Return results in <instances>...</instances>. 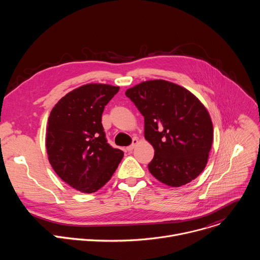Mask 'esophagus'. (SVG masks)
Masks as SVG:
<instances>
[{
  "instance_id": "34e87169",
  "label": "esophagus",
  "mask_w": 260,
  "mask_h": 260,
  "mask_svg": "<svg viewBox=\"0 0 260 260\" xmlns=\"http://www.w3.org/2000/svg\"><path fill=\"white\" fill-rule=\"evenodd\" d=\"M138 144V139H133V143H132V145H129L128 147H126V150L127 151H133V149H134V148L136 147V145Z\"/></svg>"
}]
</instances>
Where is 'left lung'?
<instances>
[{"mask_svg":"<svg viewBox=\"0 0 260 260\" xmlns=\"http://www.w3.org/2000/svg\"><path fill=\"white\" fill-rule=\"evenodd\" d=\"M144 116V136L154 148L149 172L179 187L205 169L213 142L209 112L189 90L166 80L142 82L125 91Z\"/></svg>","mask_w":260,"mask_h":260,"instance_id":"1","label":"left lung"}]
</instances>
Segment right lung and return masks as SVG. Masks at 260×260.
Segmentation results:
<instances>
[{
  "label": "right lung",
  "mask_w": 260,
  "mask_h": 260,
  "mask_svg": "<svg viewBox=\"0 0 260 260\" xmlns=\"http://www.w3.org/2000/svg\"><path fill=\"white\" fill-rule=\"evenodd\" d=\"M118 86L91 83L72 90L51 110L46 129L49 162L71 187L92 193L111 179L123 152L107 143L105 106Z\"/></svg>",
  "instance_id": "1"
}]
</instances>
